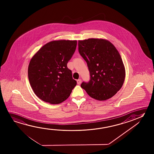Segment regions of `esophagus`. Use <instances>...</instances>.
<instances>
[{
    "label": "esophagus",
    "mask_w": 154,
    "mask_h": 154,
    "mask_svg": "<svg viewBox=\"0 0 154 154\" xmlns=\"http://www.w3.org/2000/svg\"><path fill=\"white\" fill-rule=\"evenodd\" d=\"M77 84H81V83H82V80H81V79H78L77 81Z\"/></svg>",
    "instance_id": "esophagus-1"
}]
</instances>
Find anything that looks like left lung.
Listing matches in <instances>:
<instances>
[{"mask_svg":"<svg viewBox=\"0 0 154 154\" xmlns=\"http://www.w3.org/2000/svg\"><path fill=\"white\" fill-rule=\"evenodd\" d=\"M78 51L90 73V81L83 82L81 88L97 100L112 98L120 90L126 76L118 50L107 40L91 38L78 41Z\"/></svg>","mask_w":154,"mask_h":154,"instance_id":"left-lung-1","label":"left lung"}]
</instances>
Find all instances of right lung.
Wrapping results in <instances>:
<instances>
[{
  "label": "right lung",
  "mask_w": 154,
  "mask_h": 154,
  "mask_svg": "<svg viewBox=\"0 0 154 154\" xmlns=\"http://www.w3.org/2000/svg\"><path fill=\"white\" fill-rule=\"evenodd\" d=\"M77 40L52 41L31 58L28 68L29 83L39 98L51 104L65 101L76 85L67 63L76 51Z\"/></svg>",
  "instance_id": "add662e5"
}]
</instances>
